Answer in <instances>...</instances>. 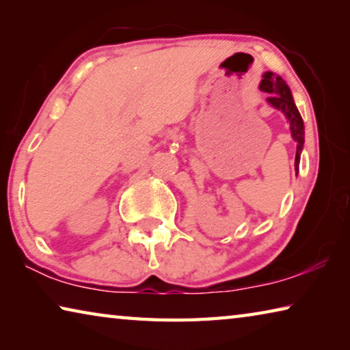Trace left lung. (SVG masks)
Segmentation results:
<instances>
[{
    "instance_id": "1",
    "label": "left lung",
    "mask_w": 350,
    "mask_h": 350,
    "mask_svg": "<svg viewBox=\"0 0 350 350\" xmlns=\"http://www.w3.org/2000/svg\"><path fill=\"white\" fill-rule=\"evenodd\" d=\"M259 90L270 94V97H267V102L273 106L275 109L281 111L284 117L287 118L290 133H292V137L296 144L295 171H298L301 152H303L304 148V122L293 102L292 91H290L288 85L284 81L282 77L271 72V70L264 72L262 80L259 83Z\"/></svg>"
}]
</instances>
